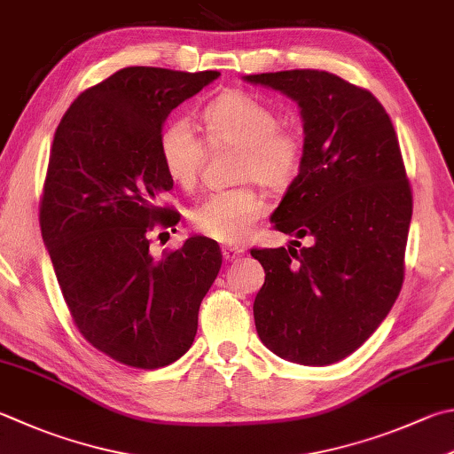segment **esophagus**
<instances>
[{"instance_id": "obj_1", "label": "esophagus", "mask_w": 454, "mask_h": 454, "mask_svg": "<svg viewBox=\"0 0 454 454\" xmlns=\"http://www.w3.org/2000/svg\"><path fill=\"white\" fill-rule=\"evenodd\" d=\"M221 253H223V259H225V261H239V259H241V256L245 254V249H241V247L225 245L223 249H221Z\"/></svg>"}]
</instances>
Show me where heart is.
<instances>
[{
	"label": "heart",
	"mask_w": 454,
	"mask_h": 454,
	"mask_svg": "<svg viewBox=\"0 0 454 454\" xmlns=\"http://www.w3.org/2000/svg\"><path fill=\"white\" fill-rule=\"evenodd\" d=\"M205 138L211 146H239V182H259L269 190H285L301 174L304 142L294 128L280 126L269 102L249 92L229 90L213 98L201 113ZM160 160L177 185L192 190L198 184L205 144L184 116L172 118L158 138ZM267 205L253 185L215 192L190 213L193 227L219 243H241L251 233Z\"/></svg>",
	"instance_id": "b5f03b06"
}]
</instances>
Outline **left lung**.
<instances>
[{"instance_id": "1", "label": "left lung", "mask_w": 454, "mask_h": 454, "mask_svg": "<svg viewBox=\"0 0 454 454\" xmlns=\"http://www.w3.org/2000/svg\"><path fill=\"white\" fill-rule=\"evenodd\" d=\"M243 81L301 108L302 168L270 221L312 241L301 251H251L264 269L254 326L282 360L336 364L378 330L403 285L413 198L397 136L370 90L332 73L298 68Z\"/></svg>"}]
</instances>
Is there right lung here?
<instances>
[{"mask_svg": "<svg viewBox=\"0 0 454 454\" xmlns=\"http://www.w3.org/2000/svg\"><path fill=\"white\" fill-rule=\"evenodd\" d=\"M219 76L126 67L79 94L57 126L41 235L76 328L113 360L156 370L179 360L221 269L213 239L156 256L148 231L176 225L158 207L174 187L160 160L166 118Z\"/></svg>", "mask_w": 454, "mask_h": 454, "instance_id": "obj_1", "label": "right lung"}]
</instances>
